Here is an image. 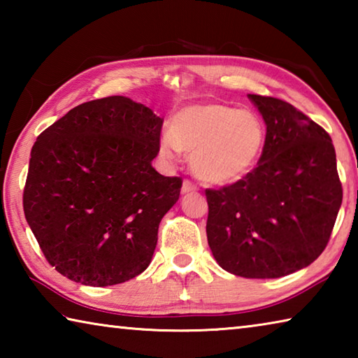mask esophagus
<instances>
[{"label": "esophagus", "mask_w": 358, "mask_h": 358, "mask_svg": "<svg viewBox=\"0 0 358 358\" xmlns=\"http://www.w3.org/2000/svg\"><path fill=\"white\" fill-rule=\"evenodd\" d=\"M197 191V186L192 183L189 180H185L183 181V186H181V192L187 194V192H196Z\"/></svg>", "instance_id": "esophagus-1"}]
</instances>
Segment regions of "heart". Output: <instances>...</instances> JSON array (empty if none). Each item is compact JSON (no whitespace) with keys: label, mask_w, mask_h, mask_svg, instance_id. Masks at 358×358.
<instances>
[{"label":"heart","mask_w":358,"mask_h":358,"mask_svg":"<svg viewBox=\"0 0 358 358\" xmlns=\"http://www.w3.org/2000/svg\"><path fill=\"white\" fill-rule=\"evenodd\" d=\"M266 143L262 118L248 108L220 102L191 104L171 120L159 138V151L175 159L181 151L191 153V169L208 185H232L259 164Z\"/></svg>","instance_id":"1"}]
</instances>
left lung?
<instances>
[{
    "label": "left lung",
    "instance_id": "left-lung-1",
    "mask_svg": "<svg viewBox=\"0 0 358 358\" xmlns=\"http://www.w3.org/2000/svg\"><path fill=\"white\" fill-rule=\"evenodd\" d=\"M266 126L257 167L207 189V238L229 273L281 278L305 268L329 243L343 187L331 138L289 102L248 94Z\"/></svg>",
    "mask_w": 358,
    "mask_h": 358
}]
</instances>
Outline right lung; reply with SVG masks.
Returning a JSON list of instances; mask_svg holds the SVG:
<instances>
[{"instance_id":"add662e5","label":"right lung","mask_w":358,"mask_h":358,"mask_svg":"<svg viewBox=\"0 0 358 358\" xmlns=\"http://www.w3.org/2000/svg\"><path fill=\"white\" fill-rule=\"evenodd\" d=\"M162 118L124 96L72 108L34 142L23 210L55 270L106 287L147 266L181 178L157 173Z\"/></svg>"}]
</instances>
